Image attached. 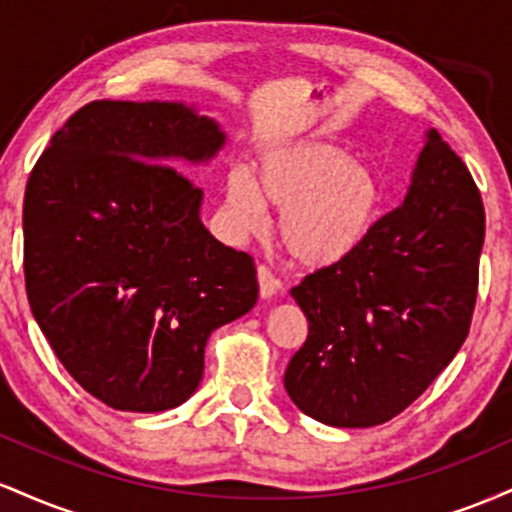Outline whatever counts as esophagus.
Masks as SVG:
<instances>
[{
	"instance_id": "34e87169",
	"label": "esophagus",
	"mask_w": 512,
	"mask_h": 512,
	"mask_svg": "<svg viewBox=\"0 0 512 512\" xmlns=\"http://www.w3.org/2000/svg\"><path fill=\"white\" fill-rule=\"evenodd\" d=\"M257 281H260V296L262 298H272L276 296V291H279V279L269 272V267H264V264H257Z\"/></svg>"
}]
</instances>
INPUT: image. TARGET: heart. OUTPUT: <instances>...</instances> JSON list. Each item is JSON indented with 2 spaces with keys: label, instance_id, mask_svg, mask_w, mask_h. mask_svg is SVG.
Listing matches in <instances>:
<instances>
[{
  "label": "heart",
  "instance_id": "heart-1",
  "mask_svg": "<svg viewBox=\"0 0 512 512\" xmlns=\"http://www.w3.org/2000/svg\"><path fill=\"white\" fill-rule=\"evenodd\" d=\"M383 204L378 170L315 139L267 151L257 178L245 168L226 178V214L236 231L260 233L267 207L281 209V243L293 260L313 269L354 255L378 226Z\"/></svg>",
  "mask_w": 512,
  "mask_h": 512
}]
</instances>
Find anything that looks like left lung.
I'll use <instances>...</instances> for the list:
<instances>
[{"label": "left lung", "mask_w": 512, "mask_h": 512, "mask_svg": "<svg viewBox=\"0 0 512 512\" xmlns=\"http://www.w3.org/2000/svg\"><path fill=\"white\" fill-rule=\"evenodd\" d=\"M484 221L467 166L428 129L404 202L354 255L291 289L308 317L284 375L291 402L337 428L407 409L467 339Z\"/></svg>", "instance_id": "8db88e82"}]
</instances>
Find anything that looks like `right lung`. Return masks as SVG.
<instances>
[{
    "mask_svg": "<svg viewBox=\"0 0 512 512\" xmlns=\"http://www.w3.org/2000/svg\"><path fill=\"white\" fill-rule=\"evenodd\" d=\"M226 144L178 101H93L64 122L23 199L31 313L88 395L156 414L195 395L211 332L250 313L257 269L202 223V190L173 166Z\"/></svg>",
    "mask_w": 512,
    "mask_h": 512,
    "instance_id": "1",
    "label": "right lung"
}]
</instances>
